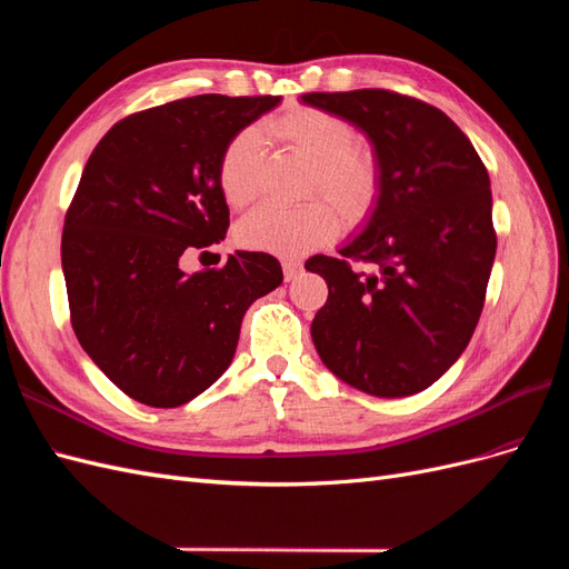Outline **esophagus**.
<instances>
[{
  "mask_svg": "<svg viewBox=\"0 0 569 569\" xmlns=\"http://www.w3.org/2000/svg\"><path fill=\"white\" fill-rule=\"evenodd\" d=\"M301 263L299 261H295V258H284L282 261V272H284V280L287 282H291V280H297L299 274H301Z\"/></svg>",
  "mask_w": 569,
  "mask_h": 569,
  "instance_id": "esophagus-1",
  "label": "esophagus"
}]
</instances>
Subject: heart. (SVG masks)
Instances as JSON below:
<instances>
[{"mask_svg": "<svg viewBox=\"0 0 569 569\" xmlns=\"http://www.w3.org/2000/svg\"><path fill=\"white\" fill-rule=\"evenodd\" d=\"M266 132L308 161L303 197L325 198L349 228L372 213L382 194V166L372 149L356 144L349 120L313 107H295L272 116ZM261 134L253 128L234 132L218 161V182L226 201L234 209L249 206L261 192ZM323 202L313 199L297 209L261 206L239 222V244L274 256H303L320 249L339 232L338 212Z\"/></svg>", "mask_w": 569, "mask_h": 569, "instance_id": "heart-1", "label": "heart"}]
</instances>
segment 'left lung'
Here are the masks:
<instances>
[{"instance_id":"obj_1","label":"left lung","mask_w":569,"mask_h":569,"mask_svg":"<svg viewBox=\"0 0 569 569\" xmlns=\"http://www.w3.org/2000/svg\"><path fill=\"white\" fill-rule=\"evenodd\" d=\"M303 104L363 130L382 194L341 258L313 256L327 282L311 337L322 363L360 391L399 399L435 385L468 347L496 256L491 182L443 111L389 90L311 92ZM349 260L377 262L375 276Z\"/></svg>"}]
</instances>
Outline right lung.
<instances>
[{
	"mask_svg": "<svg viewBox=\"0 0 569 569\" xmlns=\"http://www.w3.org/2000/svg\"><path fill=\"white\" fill-rule=\"evenodd\" d=\"M280 99L168 101L118 120L84 163L61 237L71 325L134 401L178 408L209 389L232 363L247 308L282 282L263 251H237L218 270L180 268L182 253L226 239L220 153Z\"/></svg>",
	"mask_w": 569,
	"mask_h": 569,
	"instance_id": "1",
	"label": "right lung"
}]
</instances>
